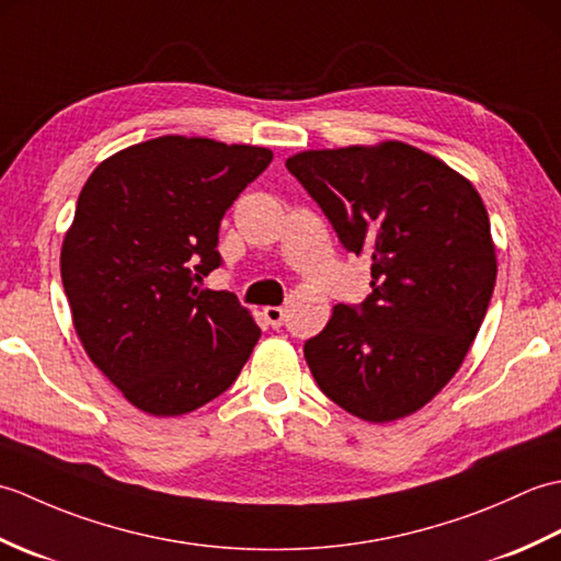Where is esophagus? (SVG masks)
<instances>
[{"label": "esophagus", "instance_id": "1", "mask_svg": "<svg viewBox=\"0 0 561 561\" xmlns=\"http://www.w3.org/2000/svg\"><path fill=\"white\" fill-rule=\"evenodd\" d=\"M262 316H265V320L272 328H282V323H284V308L282 306L262 308Z\"/></svg>", "mask_w": 561, "mask_h": 561}]
</instances>
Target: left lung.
Returning <instances> with one entry per match:
<instances>
[{
	"label": "left lung",
	"instance_id": "1",
	"mask_svg": "<svg viewBox=\"0 0 561 561\" xmlns=\"http://www.w3.org/2000/svg\"><path fill=\"white\" fill-rule=\"evenodd\" d=\"M340 243L371 260V294L337 304L304 344L318 388L366 422H392L456 376L496 282L482 197L432 153L402 141L287 159Z\"/></svg>",
	"mask_w": 561,
	"mask_h": 561
}]
</instances>
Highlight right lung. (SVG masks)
<instances>
[{
  "label": "right lung",
  "instance_id": "1",
  "mask_svg": "<svg viewBox=\"0 0 561 561\" xmlns=\"http://www.w3.org/2000/svg\"><path fill=\"white\" fill-rule=\"evenodd\" d=\"M265 147L165 135L105 159L83 185L59 267L75 330L139 408L175 416L229 390L260 340L221 265L219 226L267 169Z\"/></svg>",
  "mask_w": 561,
  "mask_h": 561
}]
</instances>
